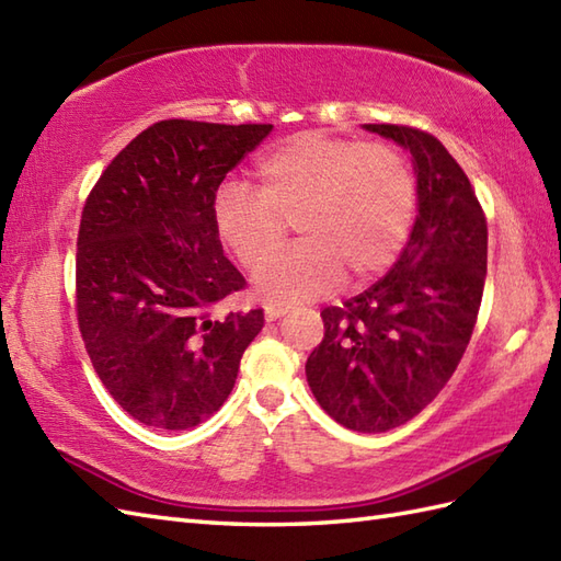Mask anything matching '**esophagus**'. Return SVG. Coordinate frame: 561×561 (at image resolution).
Instances as JSON below:
<instances>
[{
	"instance_id": "obj_1",
	"label": "esophagus",
	"mask_w": 561,
	"mask_h": 561,
	"mask_svg": "<svg viewBox=\"0 0 561 561\" xmlns=\"http://www.w3.org/2000/svg\"><path fill=\"white\" fill-rule=\"evenodd\" d=\"M288 312H290L288 307H266L264 309V317H266V321H276V319L288 314Z\"/></svg>"
}]
</instances>
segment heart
Listing matches in <instances>:
<instances>
[{"mask_svg":"<svg viewBox=\"0 0 561 561\" xmlns=\"http://www.w3.org/2000/svg\"><path fill=\"white\" fill-rule=\"evenodd\" d=\"M256 186L226 182L214 196L218 240L256 271L295 221L304 242L259 271L266 305L305 302L345 278L359 285L389 268L408 240L417 180L391 144L300 131L256 163Z\"/></svg>","mask_w":561,"mask_h":561,"instance_id":"1","label":"heart"}]
</instances>
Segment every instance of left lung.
Returning a JSON list of instances; mask_svg holds the SVG:
<instances>
[{"instance_id":"left-lung-1","label":"left lung","mask_w":561,"mask_h":561,"mask_svg":"<svg viewBox=\"0 0 561 561\" xmlns=\"http://www.w3.org/2000/svg\"><path fill=\"white\" fill-rule=\"evenodd\" d=\"M365 129L413 153L417 218L381 280L343 307L321 309L327 333L305 371L335 422L379 434L427 408L463 357L488 276V218L439 139L403 124Z\"/></svg>"}]
</instances>
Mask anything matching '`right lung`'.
I'll return each mask as SVG.
<instances>
[{"label":"right lung","mask_w":561,"mask_h":561,"mask_svg":"<svg viewBox=\"0 0 561 561\" xmlns=\"http://www.w3.org/2000/svg\"><path fill=\"white\" fill-rule=\"evenodd\" d=\"M271 124L163 119L110 160L83 204L77 317L93 369L127 413L190 430L226 403L264 309L216 317L244 290L214 196Z\"/></svg>","instance_id":"obj_1"}]
</instances>
